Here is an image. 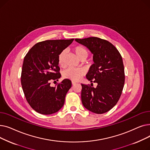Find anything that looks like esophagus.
Segmentation results:
<instances>
[{
  "mask_svg": "<svg viewBox=\"0 0 150 150\" xmlns=\"http://www.w3.org/2000/svg\"><path fill=\"white\" fill-rule=\"evenodd\" d=\"M76 83L75 81H72V85H74V84H75Z\"/></svg>",
  "mask_w": 150,
  "mask_h": 150,
  "instance_id": "obj_1",
  "label": "esophagus"
}]
</instances>
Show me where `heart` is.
I'll return each instance as SVG.
<instances>
[{
	"label": "heart",
	"mask_w": 150,
	"mask_h": 150,
	"mask_svg": "<svg viewBox=\"0 0 150 150\" xmlns=\"http://www.w3.org/2000/svg\"><path fill=\"white\" fill-rule=\"evenodd\" d=\"M74 52L76 55V57L80 60H84L88 57L89 51L85 47L82 45H77L74 49ZM66 55V52L62 50L60 52L58 57V64L61 67L65 66V57ZM84 71L80 68H73L70 67L63 72V76L65 78H67L74 81L79 80L84 75Z\"/></svg>",
	"instance_id": "1"
}]
</instances>
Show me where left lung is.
Returning <instances> with one entry per match:
<instances>
[{"label":"left lung","instance_id":"obj_1","mask_svg":"<svg viewBox=\"0 0 150 150\" xmlns=\"http://www.w3.org/2000/svg\"><path fill=\"white\" fill-rule=\"evenodd\" d=\"M93 53L94 63L86 78L97 83L93 88L81 84V101L89 111L101 114L111 110L119 101L125 83V70L122 57L110 42L97 37L75 39Z\"/></svg>","mask_w":150,"mask_h":150}]
</instances>
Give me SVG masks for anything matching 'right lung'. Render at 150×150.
Returning <instances> with one entry per match:
<instances>
[{"label":"right lung","mask_w":150,"mask_h":150,"mask_svg":"<svg viewBox=\"0 0 150 150\" xmlns=\"http://www.w3.org/2000/svg\"><path fill=\"white\" fill-rule=\"evenodd\" d=\"M74 41L46 40L36 44L23 59L21 84L25 98L35 111L44 115L58 112L64 103L66 93L72 86L69 79L51 87L50 81L61 77L58 57Z\"/></svg>","instance_id":"obj_1"}]
</instances>
